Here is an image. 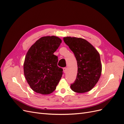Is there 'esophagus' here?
<instances>
[{"instance_id":"esophagus-1","label":"esophagus","mask_w":124,"mask_h":124,"mask_svg":"<svg viewBox=\"0 0 124 124\" xmlns=\"http://www.w3.org/2000/svg\"><path fill=\"white\" fill-rule=\"evenodd\" d=\"M63 72H64L65 73H66V72H67V68H63Z\"/></svg>"}]
</instances>
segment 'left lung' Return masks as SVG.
Listing matches in <instances>:
<instances>
[{"label":"left lung","instance_id":"1","mask_svg":"<svg viewBox=\"0 0 124 124\" xmlns=\"http://www.w3.org/2000/svg\"><path fill=\"white\" fill-rule=\"evenodd\" d=\"M63 39L73 52L77 61V78L70 87L78 93L89 92L95 86L101 76L102 64L99 53L84 39L66 37Z\"/></svg>","mask_w":124,"mask_h":124}]
</instances>
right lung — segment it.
I'll return each mask as SVG.
<instances>
[{"label": "right lung", "instance_id": "right-lung-1", "mask_svg": "<svg viewBox=\"0 0 124 124\" xmlns=\"http://www.w3.org/2000/svg\"><path fill=\"white\" fill-rule=\"evenodd\" d=\"M62 40L58 37H41L30 47L25 56L24 73L33 91L42 95L53 92L61 80L62 69L57 66L58 57L54 55Z\"/></svg>", "mask_w": 124, "mask_h": 124}]
</instances>
